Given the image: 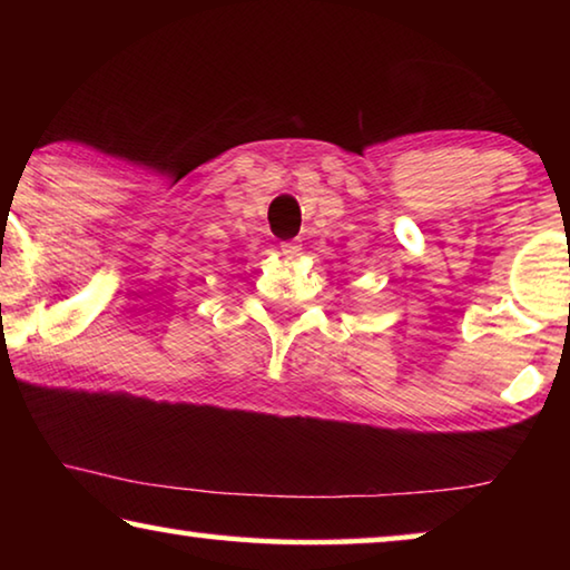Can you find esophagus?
Wrapping results in <instances>:
<instances>
[{"instance_id": "1", "label": "esophagus", "mask_w": 570, "mask_h": 570, "mask_svg": "<svg viewBox=\"0 0 570 570\" xmlns=\"http://www.w3.org/2000/svg\"><path fill=\"white\" fill-rule=\"evenodd\" d=\"M298 250H302V244H296V240H282V254L286 258H296Z\"/></svg>"}]
</instances>
